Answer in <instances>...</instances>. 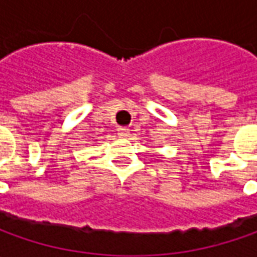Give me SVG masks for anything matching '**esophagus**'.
<instances>
[{
	"instance_id": "34e87169",
	"label": "esophagus",
	"mask_w": 257,
	"mask_h": 257,
	"mask_svg": "<svg viewBox=\"0 0 257 257\" xmlns=\"http://www.w3.org/2000/svg\"><path fill=\"white\" fill-rule=\"evenodd\" d=\"M117 132H118V136H121V137H127L130 134V130L127 127H118Z\"/></svg>"
}]
</instances>
